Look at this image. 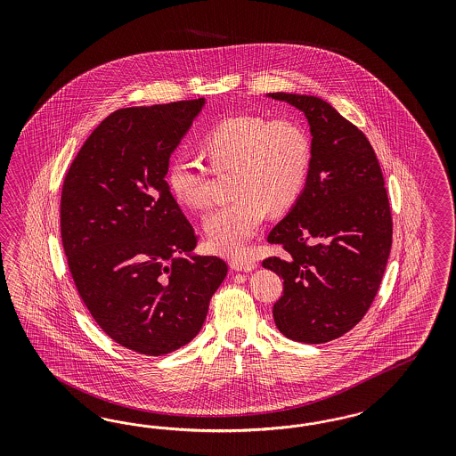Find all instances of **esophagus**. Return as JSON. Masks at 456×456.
<instances>
[{"mask_svg": "<svg viewBox=\"0 0 456 456\" xmlns=\"http://www.w3.org/2000/svg\"><path fill=\"white\" fill-rule=\"evenodd\" d=\"M231 267H232L234 271H240V273H250V271L256 269V263L250 261V259L239 257V259H232V261H231Z\"/></svg>", "mask_w": 456, "mask_h": 456, "instance_id": "obj_1", "label": "esophagus"}]
</instances>
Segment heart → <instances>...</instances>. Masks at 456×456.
Segmentation results:
<instances>
[{"label":"heart","instance_id":"b5f03b06","mask_svg":"<svg viewBox=\"0 0 456 456\" xmlns=\"http://www.w3.org/2000/svg\"><path fill=\"white\" fill-rule=\"evenodd\" d=\"M200 149L214 172L234 168L237 195L206 216L208 244L222 254H239L259 231L267 208L284 212L299 199L311 164L309 138L289 118L234 115L214 125ZM167 183L182 206L208 208V168L193 157L175 155L167 168Z\"/></svg>","mask_w":456,"mask_h":456}]
</instances>
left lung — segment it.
I'll use <instances>...</instances> for the list:
<instances>
[{"instance_id": "left-lung-1", "label": "left lung", "mask_w": 456, "mask_h": 456, "mask_svg": "<svg viewBox=\"0 0 456 456\" xmlns=\"http://www.w3.org/2000/svg\"><path fill=\"white\" fill-rule=\"evenodd\" d=\"M269 97L304 111L313 135L303 193L267 235L282 248L263 261L284 279L273 314L286 338L321 345L351 331L378 294L393 239L387 187L370 140L328 102Z\"/></svg>"}]
</instances>
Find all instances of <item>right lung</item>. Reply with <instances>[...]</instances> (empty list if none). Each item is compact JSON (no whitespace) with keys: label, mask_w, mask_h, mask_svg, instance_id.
<instances>
[{"label":"right lung","mask_w":456,"mask_h":456,"mask_svg":"<svg viewBox=\"0 0 456 456\" xmlns=\"http://www.w3.org/2000/svg\"><path fill=\"white\" fill-rule=\"evenodd\" d=\"M204 103L113 111L85 140L61 189V242L83 303L115 343L147 356L191 343L227 276L219 257L192 256L197 235L166 180L170 153Z\"/></svg>","instance_id":"obj_1"}]
</instances>
